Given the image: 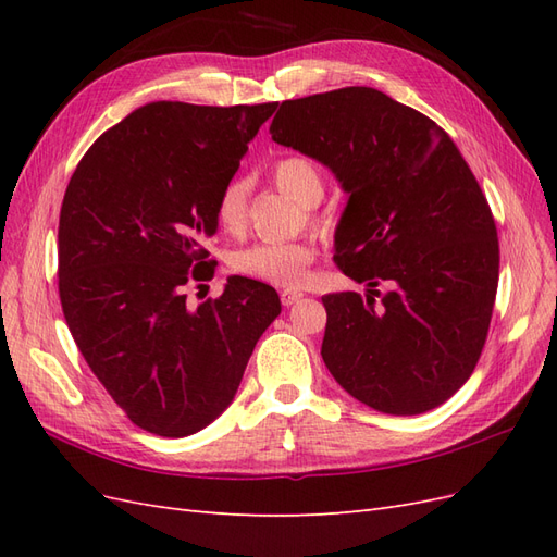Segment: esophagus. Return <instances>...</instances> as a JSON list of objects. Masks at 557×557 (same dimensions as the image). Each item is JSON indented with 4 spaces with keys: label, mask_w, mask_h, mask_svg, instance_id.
I'll list each match as a JSON object with an SVG mask.
<instances>
[{
    "label": "esophagus",
    "mask_w": 557,
    "mask_h": 557,
    "mask_svg": "<svg viewBox=\"0 0 557 557\" xmlns=\"http://www.w3.org/2000/svg\"><path fill=\"white\" fill-rule=\"evenodd\" d=\"M301 297H305V293H297V290H283V293H281L283 307H293L295 301H299Z\"/></svg>",
    "instance_id": "34e87169"
}]
</instances>
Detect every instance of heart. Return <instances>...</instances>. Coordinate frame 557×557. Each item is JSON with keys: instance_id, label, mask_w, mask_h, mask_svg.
Listing matches in <instances>:
<instances>
[{"instance_id": "obj_1", "label": "heart", "mask_w": 557, "mask_h": 557, "mask_svg": "<svg viewBox=\"0 0 557 557\" xmlns=\"http://www.w3.org/2000/svg\"><path fill=\"white\" fill-rule=\"evenodd\" d=\"M278 190L297 205L313 207L323 197V178L318 166L301 156H285L274 164ZM248 211V181L232 178L215 199L218 225L239 232ZM315 246L311 242H260L234 252L232 267L248 278L272 283L276 288H301L311 276Z\"/></svg>"}]
</instances>
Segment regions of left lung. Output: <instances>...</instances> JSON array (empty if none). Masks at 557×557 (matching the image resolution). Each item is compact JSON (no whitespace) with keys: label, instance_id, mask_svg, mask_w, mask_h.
Masks as SVG:
<instances>
[{"label":"left lung","instance_id":"8db88e82","mask_svg":"<svg viewBox=\"0 0 557 557\" xmlns=\"http://www.w3.org/2000/svg\"><path fill=\"white\" fill-rule=\"evenodd\" d=\"M269 132L348 195L334 260L369 290L323 297L330 374L381 413L440 407L474 372L499 278L493 213L458 146L428 115L362 86L288 99ZM379 282L388 293L376 302Z\"/></svg>","mask_w":557,"mask_h":557}]
</instances>
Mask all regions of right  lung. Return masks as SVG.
Wrapping results in <instances>:
<instances>
[{"label": "right lung", "instance_id": "add662e5", "mask_svg": "<svg viewBox=\"0 0 557 557\" xmlns=\"http://www.w3.org/2000/svg\"><path fill=\"white\" fill-rule=\"evenodd\" d=\"M276 102H150L107 129L66 185L58 227L60 301L92 374L134 425L160 436L205 430L237 395L262 332L281 313L272 285L230 276L218 299L201 242L215 199Z\"/></svg>", "mask_w": 557, "mask_h": 557}]
</instances>
